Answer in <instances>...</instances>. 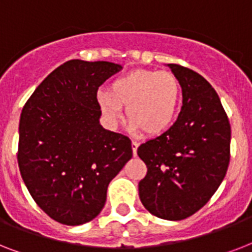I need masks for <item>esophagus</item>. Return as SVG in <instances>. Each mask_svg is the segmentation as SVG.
Instances as JSON below:
<instances>
[{
  "mask_svg": "<svg viewBox=\"0 0 252 252\" xmlns=\"http://www.w3.org/2000/svg\"><path fill=\"white\" fill-rule=\"evenodd\" d=\"M137 148H138V142L132 141V150H133V156H136V154H137Z\"/></svg>",
  "mask_w": 252,
  "mask_h": 252,
  "instance_id": "1",
  "label": "esophagus"
}]
</instances>
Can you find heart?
I'll use <instances>...</instances> for the list:
<instances>
[{
	"label": "heart",
	"instance_id": "b5f03b06",
	"mask_svg": "<svg viewBox=\"0 0 252 252\" xmlns=\"http://www.w3.org/2000/svg\"><path fill=\"white\" fill-rule=\"evenodd\" d=\"M180 100V85L170 72L138 69L111 82L108 91L96 95L99 110L108 124L116 126L123 106L130 119V129L148 134L165 132L175 119Z\"/></svg>",
	"mask_w": 252,
	"mask_h": 252
}]
</instances>
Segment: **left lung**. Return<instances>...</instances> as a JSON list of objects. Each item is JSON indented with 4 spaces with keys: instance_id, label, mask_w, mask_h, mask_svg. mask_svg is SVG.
I'll return each instance as SVG.
<instances>
[{
    "instance_id": "obj_1",
    "label": "left lung",
    "mask_w": 252,
    "mask_h": 252,
    "mask_svg": "<svg viewBox=\"0 0 252 252\" xmlns=\"http://www.w3.org/2000/svg\"><path fill=\"white\" fill-rule=\"evenodd\" d=\"M167 66L179 81L183 107L166 132L138 146V157L148 167L138 195L152 215L179 221L203 208L222 183L231 130L211 84L191 69Z\"/></svg>"
}]
</instances>
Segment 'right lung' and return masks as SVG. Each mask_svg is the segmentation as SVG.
<instances>
[{
  "label": "right lung",
  "instance_id": "1",
  "mask_svg": "<svg viewBox=\"0 0 252 252\" xmlns=\"http://www.w3.org/2000/svg\"><path fill=\"white\" fill-rule=\"evenodd\" d=\"M122 65L70 60L30 96L19 122L18 166L35 203L64 225L100 213L107 187L132 158L126 136L104 129L96 91Z\"/></svg>",
  "mask_w": 252,
  "mask_h": 252
}]
</instances>
